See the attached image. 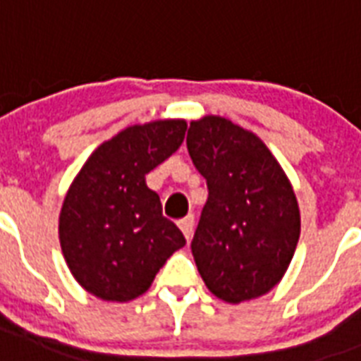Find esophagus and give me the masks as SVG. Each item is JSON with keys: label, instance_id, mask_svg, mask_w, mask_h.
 Instances as JSON below:
<instances>
[{"label": "esophagus", "instance_id": "1", "mask_svg": "<svg viewBox=\"0 0 361 361\" xmlns=\"http://www.w3.org/2000/svg\"><path fill=\"white\" fill-rule=\"evenodd\" d=\"M180 231L183 232V236H185V240L189 241L192 238V231H195V217L192 215H187L185 219H181L180 223Z\"/></svg>", "mask_w": 361, "mask_h": 361}]
</instances>
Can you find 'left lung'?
Listing matches in <instances>:
<instances>
[{"instance_id":"1","label":"left lung","mask_w":361,"mask_h":361,"mask_svg":"<svg viewBox=\"0 0 361 361\" xmlns=\"http://www.w3.org/2000/svg\"><path fill=\"white\" fill-rule=\"evenodd\" d=\"M187 149L208 183L191 241L198 274L223 302L268 294L300 240V208L288 176L252 130L223 116L192 120Z\"/></svg>"}]
</instances>
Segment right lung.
<instances>
[{
    "label": "right lung",
    "mask_w": 361,
    "mask_h": 361,
    "mask_svg": "<svg viewBox=\"0 0 361 361\" xmlns=\"http://www.w3.org/2000/svg\"><path fill=\"white\" fill-rule=\"evenodd\" d=\"M185 120L125 127L103 142L75 176L59 212V245L76 283L104 302H130L185 245L163 217L146 174L185 138Z\"/></svg>",
    "instance_id": "obj_1"
}]
</instances>
